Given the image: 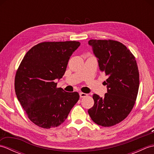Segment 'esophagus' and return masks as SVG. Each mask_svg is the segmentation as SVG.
Masks as SVG:
<instances>
[{
    "label": "esophagus",
    "instance_id": "34e87169",
    "mask_svg": "<svg viewBox=\"0 0 154 154\" xmlns=\"http://www.w3.org/2000/svg\"><path fill=\"white\" fill-rule=\"evenodd\" d=\"M79 95H80V97L83 98V97H85L87 96V94L86 93H79Z\"/></svg>",
    "mask_w": 154,
    "mask_h": 154
}]
</instances>
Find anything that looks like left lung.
Returning <instances> with one entry per match:
<instances>
[{"label":"left lung","instance_id":"1","mask_svg":"<svg viewBox=\"0 0 154 154\" xmlns=\"http://www.w3.org/2000/svg\"><path fill=\"white\" fill-rule=\"evenodd\" d=\"M89 45L97 58L99 69L107 75V93L94 94V105L88 110L98 125L109 127L122 122L131 112L140 85L135 57L125 45L114 40H91Z\"/></svg>","mask_w":154,"mask_h":154}]
</instances>
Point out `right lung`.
<instances>
[{
  "label": "right lung",
  "instance_id": "1",
  "mask_svg": "<svg viewBox=\"0 0 154 154\" xmlns=\"http://www.w3.org/2000/svg\"><path fill=\"white\" fill-rule=\"evenodd\" d=\"M80 44L76 41L42 42L23 58L16 73L15 92L35 125L47 129L60 126L79 100V93L57 88L55 80L63 77L69 60Z\"/></svg>",
  "mask_w": 154,
  "mask_h": 154
}]
</instances>
